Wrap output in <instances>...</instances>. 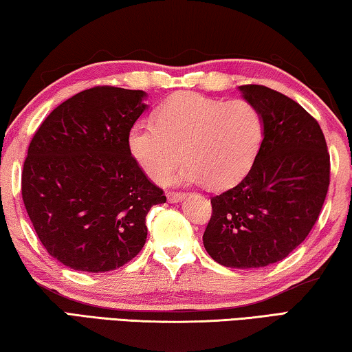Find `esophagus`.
I'll use <instances>...</instances> for the list:
<instances>
[{"instance_id":"obj_1","label":"esophagus","mask_w":352,"mask_h":352,"mask_svg":"<svg viewBox=\"0 0 352 352\" xmlns=\"http://www.w3.org/2000/svg\"><path fill=\"white\" fill-rule=\"evenodd\" d=\"M168 200L170 204H178V201H182L184 199V194L183 192H168Z\"/></svg>"}]
</instances>
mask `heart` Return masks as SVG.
<instances>
[{
	"label": "heart",
	"instance_id": "1",
	"mask_svg": "<svg viewBox=\"0 0 352 352\" xmlns=\"http://www.w3.org/2000/svg\"><path fill=\"white\" fill-rule=\"evenodd\" d=\"M262 133L261 113L247 100L222 102L197 93H182L160 107L155 122L133 124L129 151L155 182L168 180L186 160L189 164L180 180L226 188L247 175Z\"/></svg>",
	"mask_w": 352,
	"mask_h": 352
}]
</instances>
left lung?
Here are the masks:
<instances>
[{
	"label": "left lung",
	"mask_w": 352,
	"mask_h": 352,
	"mask_svg": "<svg viewBox=\"0 0 352 352\" xmlns=\"http://www.w3.org/2000/svg\"><path fill=\"white\" fill-rule=\"evenodd\" d=\"M262 116L264 133L252 169L211 199L208 254L231 269H259L294 252L311 233L329 188V153L318 122L284 94L239 87Z\"/></svg>",
	"instance_id": "obj_1"
}]
</instances>
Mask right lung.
Returning <instances> with one entry per match:
<instances>
[{"label": "right lung", "instance_id": "obj_1", "mask_svg": "<svg viewBox=\"0 0 352 352\" xmlns=\"http://www.w3.org/2000/svg\"><path fill=\"white\" fill-rule=\"evenodd\" d=\"M146 96L118 87L77 93L29 144L23 201L46 252L69 269L102 273L127 264L146 243L147 212L166 201L129 151Z\"/></svg>", "mask_w": 352, "mask_h": 352}]
</instances>
